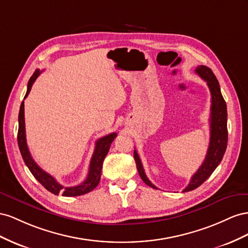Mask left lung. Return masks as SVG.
I'll use <instances>...</instances> for the list:
<instances>
[{
  "mask_svg": "<svg viewBox=\"0 0 248 248\" xmlns=\"http://www.w3.org/2000/svg\"><path fill=\"white\" fill-rule=\"evenodd\" d=\"M195 73L199 75L202 79L207 82L208 87L211 93L212 105H211V117H210V143L207 152V155L204 158L202 164L199 168L192 178L190 180L188 186L183 190V192L194 190L200 187L202 184L206 181L209 176L213 173L216 167L220 163L223 155L228 145V112H226V104L224 98L221 94L220 86L216 79L215 75L212 72V69L200 65L195 69ZM134 159L136 162V167L140 178L146 184L154 189H158L147 179L144 172V169L141 163L139 155L136 151H134Z\"/></svg>",
  "mask_w": 248,
  "mask_h": 248,
  "instance_id": "8db88e82",
  "label": "left lung"
}]
</instances>
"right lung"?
Segmentation results:
<instances>
[{
    "label": "right lung",
    "mask_w": 248,
    "mask_h": 248,
    "mask_svg": "<svg viewBox=\"0 0 248 248\" xmlns=\"http://www.w3.org/2000/svg\"><path fill=\"white\" fill-rule=\"evenodd\" d=\"M40 73L41 72L39 69H36L35 70V73L33 74V76L30 78L29 82H28L27 93L24 97V100L28 96V94H29L33 83L37 79V77L40 75ZM116 136H117L116 133H111L109 135L104 136L98 139L95 143V148L93 155V158H91V161H90L89 170H88L86 180H85L83 183H81L80 185H77L74 187H64L56 181L51 174H48L45 170H42V169L35 163V161L33 160L29 148H28L27 140H26L24 101L22 105H20L19 113H18V133H17V142H18L20 154H22L24 162L28 166V168H29L31 173L34 175V178L36 179L47 191L56 195L61 193L63 196H68V197L79 196L93 191L98 185V183H100L103 162L110 150L111 143L113 142V140L116 138Z\"/></svg>",
    "instance_id": "right-lung-1"
}]
</instances>
